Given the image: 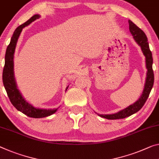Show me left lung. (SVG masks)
Returning <instances> with one entry per match:
<instances>
[{"label":"left lung","mask_w":159,"mask_h":159,"mask_svg":"<svg viewBox=\"0 0 159 159\" xmlns=\"http://www.w3.org/2000/svg\"><path fill=\"white\" fill-rule=\"evenodd\" d=\"M129 30H130L131 35H133L134 40L138 45L140 46L141 50L143 55L146 57V69H147V73H146V79L145 82V86L142 94L141 95L139 98L135 103L130 105L123 110L119 111V112L112 114H99V116L103 117V118L107 119H124L126 117L132 115V114L136 113L144 105L145 102L147 100L149 94L152 89L153 82H154V75L152 68L153 65V57L152 53H151L149 45H148V40L146 38V34L143 33L142 30H141L138 26H136L133 22L130 20H129Z\"/></svg>","instance_id":"8db88e82"}]
</instances>
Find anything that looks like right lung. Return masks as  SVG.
<instances>
[{
	"mask_svg": "<svg viewBox=\"0 0 159 159\" xmlns=\"http://www.w3.org/2000/svg\"><path fill=\"white\" fill-rule=\"evenodd\" d=\"M39 15H35L26 21L25 23L18 27L14 31L13 35L12 36L11 43L6 49V56H5V65L3 71V82L5 89L6 90L7 94L9 97V99L12 104L25 115L33 118H43L52 115L55 113L57 109H43L35 108L30 104L27 102L19 92L17 88L16 82L14 78L13 72V57L15 49H16V43L18 41L20 33L23 30V28L25 26L30 25L32 22L35 21L40 18ZM68 87H67V89Z\"/></svg>",
	"mask_w": 159,
	"mask_h": 159,
	"instance_id": "right-lung-1",
	"label": "right lung"
}]
</instances>
